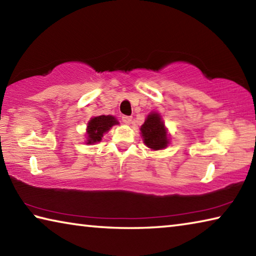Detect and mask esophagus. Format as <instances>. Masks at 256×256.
Segmentation results:
<instances>
[{"instance_id":"34e87169","label":"esophagus","mask_w":256,"mask_h":256,"mask_svg":"<svg viewBox=\"0 0 256 256\" xmlns=\"http://www.w3.org/2000/svg\"><path fill=\"white\" fill-rule=\"evenodd\" d=\"M122 120H123V123H124V124H131V122H132V118H131V116L123 115V116H122Z\"/></svg>"}]
</instances>
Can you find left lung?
Returning <instances> with one entry per match:
<instances>
[{"label": "left lung", "mask_w": 256, "mask_h": 256, "mask_svg": "<svg viewBox=\"0 0 256 256\" xmlns=\"http://www.w3.org/2000/svg\"><path fill=\"white\" fill-rule=\"evenodd\" d=\"M141 136L144 144L152 150L164 149L170 144L167 130L158 112H150L141 125Z\"/></svg>", "instance_id": "obj_1"}]
</instances>
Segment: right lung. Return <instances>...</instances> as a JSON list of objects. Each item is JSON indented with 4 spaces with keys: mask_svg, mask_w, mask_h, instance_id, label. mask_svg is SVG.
Returning <instances> with one entry per match:
<instances>
[{
    "mask_svg": "<svg viewBox=\"0 0 256 256\" xmlns=\"http://www.w3.org/2000/svg\"><path fill=\"white\" fill-rule=\"evenodd\" d=\"M118 124V120L112 115H100L92 118L86 126V144H94L102 141L104 133L108 132L112 126Z\"/></svg>",
    "mask_w": 256,
    "mask_h": 256,
    "instance_id": "1",
    "label": "right lung"
}]
</instances>
